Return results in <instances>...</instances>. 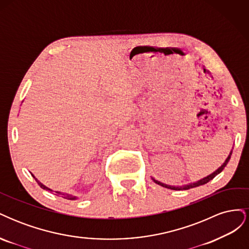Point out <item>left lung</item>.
I'll return each mask as SVG.
<instances>
[{"label":"left lung","mask_w":249,"mask_h":249,"mask_svg":"<svg viewBox=\"0 0 249 249\" xmlns=\"http://www.w3.org/2000/svg\"><path fill=\"white\" fill-rule=\"evenodd\" d=\"M231 153H230L229 157L227 158V160L224 161V163L221 165V166H220L219 168H218L217 170H215L213 173H211V175H209L208 177H206V178H203L197 180V182L190 183V184L183 185V186H170V185H166V184H164V183H161V182H159V180L155 179L154 178H152V179L154 180V182H155L156 184L160 185V186H162V187H165V188H168V189H172V190H188V189H190V188H194V187H198V186H201V185H205V184H207L208 182H210L211 179H213L217 175H219V173L224 169V167L227 166V164L229 163V161H230V159H231Z\"/></svg>","instance_id":"1"}]
</instances>
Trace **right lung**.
<instances>
[{
  "label": "right lung",
  "instance_id": "add662e5",
  "mask_svg": "<svg viewBox=\"0 0 249 249\" xmlns=\"http://www.w3.org/2000/svg\"><path fill=\"white\" fill-rule=\"evenodd\" d=\"M31 176L35 178V180L37 182V184H38V185L42 188V189H44V190H48V191H50V192H55V193H56V195H58V196H61V197H63V198H65V199H70V200H76V199H78V196H76V195H72V194H70V193L60 192V191H54V190L50 189V188H48L47 186H44L42 183H40L39 180L37 179V178L34 177L33 173H31Z\"/></svg>",
  "mask_w": 249,
  "mask_h": 249
}]
</instances>
